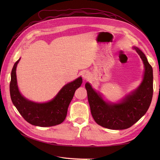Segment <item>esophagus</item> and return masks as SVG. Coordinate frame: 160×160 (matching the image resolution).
<instances>
[{"label": "esophagus", "instance_id": "obj_1", "mask_svg": "<svg viewBox=\"0 0 160 160\" xmlns=\"http://www.w3.org/2000/svg\"><path fill=\"white\" fill-rule=\"evenodd\" d=\"M82 77H83V79L84 80H88L89 79V77L90 76V73L87 71H83V72H82Z\"/></svg>", "mask_w": 160, "mask_h": 160}]
</instances>
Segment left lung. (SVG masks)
Here are the masks:
<instances>
[{
  "instance_id": "8db88e82",
  "label": "left lung",
  "mask_w": 160,
  "mask_h": 160,
  "mask_svg": "<svg viewBox=\"0 0 160 160\" xmlns=\"http://www.w3.org/2000/svg\"><path fill=\"white\" fill-rule=\"evenodd\" d=\"M144 65V75L139 88L125 96L118 103L105 101L89 83H86L88 101L92 116L98 125L110 129H125L133 124L146 114L153 97V69L144 53L133 47Z\"/></svg>"
}]
</instances>
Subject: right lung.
Masks as SVG:
<instances>
[{"instance_id": "add662e5", "label": "right lung", "mask_w": 160, "mask_h": 160, "mask_svg": "<svg viewBox=\"0 0 160 160\" xmlns=\"http://www.w3.org/2000/svg\"><path fill=\"white\" fill-rule=\"evenodd\" d=\"M19 59L14 63L11 71L10 94L12 102L22 117L27 122L35 126L51 127L61 123L66 118L67 109L77 89L81 86L82 78L63 86L51 101L46 103H35L27 99L19 92L16 69Z\"/></svg>"}]
</instances>
